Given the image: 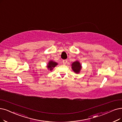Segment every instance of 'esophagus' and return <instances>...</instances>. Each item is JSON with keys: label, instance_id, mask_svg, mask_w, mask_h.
I'll use <instances>...</instances> for the list:
<instances>
[{"label": "esophagus", "instance_id": "1", "mask_svg": "<svg viewBox=\"0 0 122 122\" xmlns=\"http://www.w3.org/2000/svg\"><path fill=\"white\" fill-rule=\"evenodd\" d=\"M67 60H63L62 61V63L63 64H64V65H66V63H67Z\"/></svg>", "mask_w": 122, "mask_h": 122}]
</instances>
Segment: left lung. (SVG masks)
<instances>
[{"label":"left lung","mask_w":122,"mask_h":122,"mask_svg":"<svg viewBox=\"0 0 122 122\" xmlns=\"http://www.w3.org/2000/svg\"><path fill=\"white\" fill-rule=\"evenodd\" d=\"M71 66L73 71L76 72V74H79L81 69V65L80 62L78 61H76L72 63Z\"/></svg>","instance_id":"left-lung-1"}]
</instances>
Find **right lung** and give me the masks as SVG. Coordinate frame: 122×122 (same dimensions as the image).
Segmentation results:
<instances>
[{
	"mask_svg": "<svg viewBox=\"0 0 122 122\" xmlns=\"http://www.w3.org/2000/svg\"><path fill=\"white\" fill-rule=\"evenodd\" d=\"M56 65H57V63L52 61H51L48 62L47 67L48 68V70H49L50 71H52L53 68H54Z\"/></svg>",
	"mask_w": 122,
	"mask_h": 122,
	"instance_id": "obj_1",
	"label": "right lung"
}]
</instances>
